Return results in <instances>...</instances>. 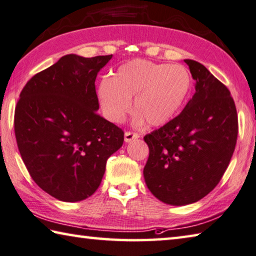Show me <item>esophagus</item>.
I'll use <instances>...</instances> for the list:
<instances>
[{
	"mask_svg": "<svg viewBox=\"0 0 256 256\" xmlns=\"http://www.w3.org/2000/svg\"><path fill=\"white\" fill-rule=\"evenodd\" d=\"M137 138H140V135L136 132H124V142H130L134 140H137Z\"/></svg>",
	"mask_w": 256,
	"mask_h": 256,
	"instance_id": "34e87169",
	"label": "esophagus"
}]
</instances>
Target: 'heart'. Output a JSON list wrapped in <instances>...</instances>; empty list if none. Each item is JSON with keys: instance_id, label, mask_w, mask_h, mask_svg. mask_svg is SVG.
I'll return each mask as SVG.
<instances>
[{"instance_id": "b5f03b06", "label": "heart", "mask_w": 256, "mask_h": 256, "mask_svg": "<svg viewBox=\"0 0 256 256\" xmlns=\"http://www.w3.org/2000/svg\"><path fill=\"white\" fill-rule=\"evenodd\" d=\"M191 75L184 66L132 60L118 67L112 78H103L98 96L106 118L121 122L132 111L135 98L136 122L153 127L168 122L184 104Z\"/></svg>"}]
</instances>
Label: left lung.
<instances>
[{
    "label": "left lung",
    "mask_w": 256,
    "mask_h": 256,
    "mask_svg": "<svg viewBox=\"0 0 256 256\" xmlns=\"http://www.w3.org/2000/svg\"><path fill=\"white\" fill-rule=\"evenodd\" d=\"M196 92L184 109L144 140L150 156L144 178L158 200L196 202L214 189L230 162L238 134L230 92L200 62L186 60Z\"/></svg>",
    "instance_id": "left-lung-1"
}]
</instances>
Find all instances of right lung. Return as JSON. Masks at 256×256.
Wrapping results in <instances>:
<instances>
[{
    "label": "right lung",
    "instance_id": "obj_1",
    "mask_svg": "<svg viewBox=\"0 0 256 256\" xmlns=\"http://www.w3.org/2000/svg\"><path fill=\"white\" fill-rule=\"evenodd\" d=\"M112 55L70 54L31 78L20 93L14 132L22 160L39 188L65 202L91 196L124 132L96 114V78Z\"/></svg>",
    "mask_w": 256,
    "mask_h": 256
}]
</instances>
